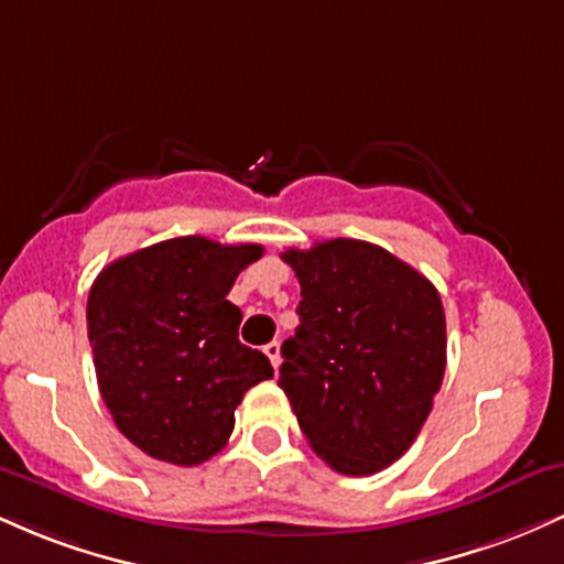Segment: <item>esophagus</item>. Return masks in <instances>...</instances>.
<instances>
[{
    "label": "esophagus",
    "instance_id": "34e87169",
    "mask_svg": "<svg viewBox=\"0 0 564 564\" xmlns=\"http://www.w3.org/2000/svg\"><path fill=\"white\" fill-rule=\"evenodd\" d=\"M264 355H268L273 368L281 366V345H278V341H270V345H264Z\"/></svg>",
    "mask_w": 564,
    "mask_h": 564
}]
</instances>
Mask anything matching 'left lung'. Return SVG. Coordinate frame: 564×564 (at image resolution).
I'll return each instance as SVG.
<instances>
[{
	"mask_svg": "<svg viewBox=\"0 0 564 564\" xmlns=\"http://www.w3.org/2000/svg\"><path fill=\"white\" fill-rule=\"evenodd\" d=\"M302 286L281 379L302 435L341 475H373L411 448L445 373L437 289L381 246L334 238L283 251Z\"/></svg>",
	"mask_w": 564,
	"mask_h": 564,
	"instance_id": "1",
	"label": "left lung"
}]
</instances>
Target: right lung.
Masks as SVG:
<instances>
[{"label":"right lung","mask_w":564,"mask_h":564,"mask_svg":"<svg viewBox=\"0 0 564 564\" xmlns=\"http://www.w3.org/2000/svg\"><path fill=\"white\" fill-rule=\"evenodd\" d=\"M262 246L204 236L161 241L102 268L87 300L97 387L129 443L177 467L228 445L243 394L273 377L260 349L238 341L228 294Z\"/></svg>","instance_id":"add662e5"}]
</instances>
